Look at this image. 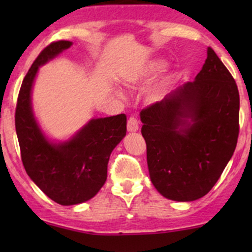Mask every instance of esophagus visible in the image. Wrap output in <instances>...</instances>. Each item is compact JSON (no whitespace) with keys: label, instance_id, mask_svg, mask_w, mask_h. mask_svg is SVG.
Here are the masks:
<instances>
[{"label":"esophagus","instance_id":"obj_1","mask_svg":"<svg viewBox=\"0 0 252 252\" xmlns=\"http://www.w3.org/2000/svg\"><path fill=\"white\" fill-rule=\"evenodd\" d=\"M127 130L129 133H134L139 130V123H137V119L134 118V117H130L127 122Z\"/></svg>","mask_w":252,"mask_h":252}]
</instances>
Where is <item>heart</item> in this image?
<instances>
[{"mask_svg":"<svg viewBox=\"0 0 252 252\" xmlns=\"http://www.w3.org/2000/svg\"><path fill=\"white\" fill-rule=\"evenodd\" d=\"M165 67H166V62H165L164 60H158L157 58V60H151L149 62H147V63L141 65V66L137 68L136 74L141 78H150L158 73H160V72L163 71ZM171 80H172V75L168 74L167 77L165 78L163 85H161L163 86V88L168 86Z\"/></svg>","mask_w":252,"mask_h":252,"instance_id":"b5f03b06","label":"heart"}]
</instances>
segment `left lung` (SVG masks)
<instances>
[{
	"label": "left lung",
	"instance_id": "8db88e82",
	"mask_svg": "<svg viewBox=\"0 0 252 252\" xmlns=\"http://www.w3.org/2000/svg\"><path fill=\"white\" fill-rule=\"evenodd\" d=\"M192 82L140 112L150 180L172 201L191 202L211 190L236 148L240 96L211 48Z\"/></svg>",
	"mask_w": 252,
	"mask_h": 252
}]
</instances>
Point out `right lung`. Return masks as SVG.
<instances>
[{
    "label": "right lung",
    "instance_id": "right-lung-1",
    "mask_svg": "<svg viewBox=\"0 0 252 252\" xmlns=\"http://www.w3.org/2000/svg\"><path fill=\"white\" fill-rule=\"evenodd\" d=\"M72 46L50 43L24 78L16 106V132L23 165L32 181L61 205H75L94 197L106 181L110 155L126 135V116L93 118L66 141L50 140L34 116L32 89L39 67Z\"/></svg>",
    "mask_w": 252,
    "mask_h": 252
}]
</instances>
